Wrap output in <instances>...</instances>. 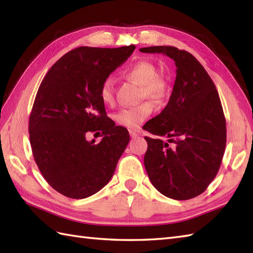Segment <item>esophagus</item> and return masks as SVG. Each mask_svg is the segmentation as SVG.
I'll return each instance as SVG.
<instances>
[{
    "instance_id": "obj_1",
    "label": "esophagus",
    "mask_w": 253,
    "mask_h": 253,
    "mask_svg": "<svg viewBox=\"0 0 253 253\" xmlns=\"http://www.w3.org/2000/svg\"><path fill=\"white\" fill-rule=\"evenodd\" d=\"M129 135H130V137H131L132 139L138 137V133H137L136 131H133V130H129Z\"/></svg>"
}]
</instances>
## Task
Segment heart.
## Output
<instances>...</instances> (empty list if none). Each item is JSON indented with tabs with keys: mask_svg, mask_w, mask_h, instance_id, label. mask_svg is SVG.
<instances>
[{
	"mask_svg": "<svg viewBox=\"0 0 253 253\" xmlns=\"http://www.w3.org/2000/svg\"><path fill=\"white\" fill-rule=\"evenodd\" d=\"M157 68L151 62L138 61L126 68L125 76L140 84V98H148L161 103L169 94V84L163 76L157 74ZM100 98L104 104L114 102V87L113 80L106 78L100 87ZM153 104L149 101L132 107H126L115 114V121L121 126L136 129L151 115Z\"/></svg>",
	"mask_w": 253,
	"mask_h": 253,
	"instance_id": "heart-1",
	"label": "heart"
}]
</instances>
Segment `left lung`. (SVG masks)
I'll use <instances>...</instances> for the list:
<instances>
[{"label": "left lung", "mask_w": 253, "mask_h": 253, "mask_svg": "<svg viewBox=\"0 0 253 253\" xmlns=\"http://www.w3.org/2000/svg\"><path fill=\"white\" fill-rule=\"evenodd\" d=\"M140 52L163 53L177 68L168 105L143 126L158 136L144 137V168L152 185L165 197L192 199L215 178L226 146V121L218 92L189 52L164 45L142 47ZM164 135L168 143L158 138Z\"/></svg>", "instance_id": "1"}]
</instances>
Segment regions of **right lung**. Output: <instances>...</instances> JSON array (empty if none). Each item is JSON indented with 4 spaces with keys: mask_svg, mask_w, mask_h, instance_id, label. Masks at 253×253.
Here are the masks:
<instances>
[{
    "mask_svg": "<svg viewBox=\"0 0 253 253\" xmlns=\"http://www.w3.org/2000/svg\"><path fill=\"white\" fill-rule=\"evenodd\" d=\"M135 49L79 46L50 68L38 89L29 116L32 154L47 184L63 196L88 198L114 174L129 133L107 117L100 87ZM98 131L104 136L99 144L85 139Z\"/></svg>",
    "mask_w": 253,
    "mask_h": 253,
    "instance_id": "1",
    "label": "right lung"
}]
</instances>
